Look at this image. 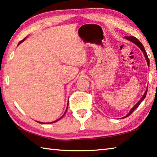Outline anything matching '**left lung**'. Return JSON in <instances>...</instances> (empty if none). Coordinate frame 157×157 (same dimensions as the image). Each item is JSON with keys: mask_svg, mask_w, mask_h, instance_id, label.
Instances as JSON below:
<instances>
[{"mask_svg": "<svg viewBox=\"0 0 157 157\" xmlns=\"http://www.w3.org/2000/svg\"><path fill=\"white\" fill-rule=\"evenodd\" d=\"M124 38H125V39H127V40H128V41H132V43H134V44H135V45H137L140 49H141V51H142V53H143L144 57H145V58H146L147 65H148V66H149V58H148V56H147V53H146L145 49H144V47L143 46V45H142V44L141 43V42L139 41L138 39H137V38H135V37H134V36H125V37H124ZM147 88H148V87H147ZM147 90H146V91H145V92H144V95L142 96V97L141 98V99H140V101H139L138 102H137V104H135V106H133L132 109H131V110L130 111L129 113H128L125 116L123 117L122 118H126V117H128L129 116H130L131 113H132V112L134 111L137 108V107H138V106H140V103H141L142 101H143V100L144 99V98H145V97H146L147 92Z\"/></svg>", "mask_w": 157, "mask_h": 157, "instance_id": "1", "label": "left lung"}]
</instances>
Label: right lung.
I'll return each mask as SVG.
<instances>
[{
  "instance_id": "obj_1",
  "label": "right lung",
  "mask_w": 157,
  "mask_h": 157,
  "mask_svg": "<svg viewBox=\"0 0 157 157\" xmlns=\"http://www.w3.org/2000/svg\"><path fill=\"white\" fill-rule=\"evenodd\" d=\"M26 38H27V37H26ZM26 38H25L24 39H23V40H22V41H20V42H19V43H18V44H17V46H19V45H20V44L21 43H22V42H23V41H24L25 40V39H26ZM68 103H69V101H68V102H67V106H68ZM67 107H68V106H67V108H66V110H65V113H64V114H63V116L65 115V113H66V112H67ZM63 116H62L61 117H60V118H58V119H57V120H56L55 121H53V122H50V123H42V122H39V121H37V122H38V123H41V124H51V123H56V122H57V121H59V120H60V119H61V118H63Z\"/></svg>"
}]
</instances>
